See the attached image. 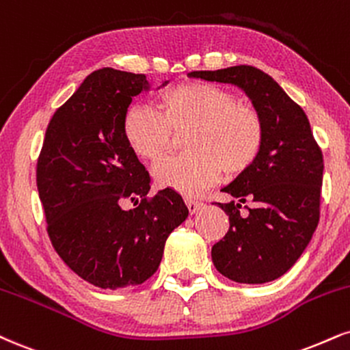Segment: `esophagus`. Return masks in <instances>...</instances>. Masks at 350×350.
I'll return each mask as SVG.
<instances>
[{
    "label": "esophagus",
    "instance_id": "1",
    "mask_svg": "<svg viewBox=\"0 0 350 350\" xmlns=\"http://www.w3.org/2000/svg\"><path fill=\"white\" fill-rule=\"evenodd\" d=\"M186 205H187L189 212H191V215H192V213L199 212V210L204 207V204H202V202H199V200H196V199H186Z\"/></svg>",
    "mask_w": 350,
    "mask_h": 350
}]
</instances>
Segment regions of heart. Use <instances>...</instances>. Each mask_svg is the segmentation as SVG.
Returning a JSON list of instances; mask_svg holds the SVG:
<instances>
[{
	"label": "heart",
	"instance_id": "obj_1",
	"mask_svg": "<svg viewBox=\"0 0 350 350\" xmlns=\"http://www.w3.org/2000/svg\"><path fill=\"white\" fill-rule=\"evenodd\" d=\"M183 137L184 157L154 170L158 187L196 196L217 183L221 171L244 174L258 161L266 140L262 116L254 104L237 99L226 88L183 81L158 96V113L132 104L122 117L125 145L142 161L157 164L174 137Z\"/></svg>",
	"mask_w": 350,
	"mask_h": 350
}]
</instances>
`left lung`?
Masks as SVG:
<instances>
[{
  "mask_svg": "<svg viewBox=\"0 0 350 350\" xmlns=\"http://www.w3.org/2000/svg\"><path fill=\"white\" fill-rule=\"evenodd\" d=\"M189 77L241 88L266 127L254 166L221 189L233 200L218 204L230 228L212 246L213 266L239 284L279 279L308 246L319 221L324 163L308 117L279 83L254 66L192 71Z\"/></svg>",
  "mask_w": 350,
  "mask_h": 350,
  "instance_id": "left-lung-1",
  "label": "left lung"
}]
</instances>
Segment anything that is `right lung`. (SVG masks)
I'll use <instances>...</instances> for the list:
<instances>
[{"label":"right lung","instance_id":"add662e5","mask_svg":"<svg viewBox=\"0 0 350 350\" xmlns=\"http://www.w3.org/2000/svg\"><path fill=\"white\" fill-rule=\"evenodd\" d=\"M143 90L145 75L92 71L55 111L37 159L50 241L71 271L100 288L148 280L170 233L189 215L176 191L146 196L148 171L122 137L125 109ZM125 198L137 207L122 209Z\"/></svg>","mask_w":350,"mask_h":350}]
</instances>
